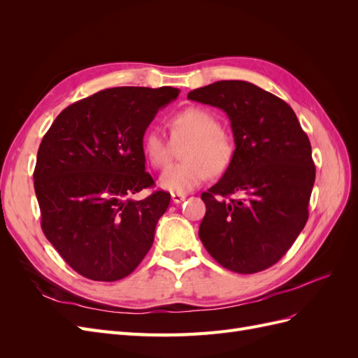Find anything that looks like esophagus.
<instances>
[{"label": "esophagus", "instance_id": "obj_1", "mask_svg": "<svg viewBox=\"0 0 358 358\" xmlns=\"http://www.w3.org/2000/svg\"><path fill=\"white\" fill-rule=\"evenodd\" d=\"M185 199H187V194H171V201L176 204L182 203Z\"/></svg>", "mask_w": 358, "mask_h": 358}]
</instances>
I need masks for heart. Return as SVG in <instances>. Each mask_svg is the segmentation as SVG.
Wrapping results in <instances>:
<instances>
[{"instance_id": "1", "label": "heart", "mask_w": 358, "mask_h": 358, "mask_svg": "<svg viewBox=\"0 0 358 358\" xmlns=\"http://www.w3.org/2000/svg\"><path fill=\"white\" fill-rule=\"evenodd\" d=\"M173 142L188 138L182 149L183 161L169 167L159 178V187L173 194H187L200 187L209 175L218 176L230 167L234 142L221 128L220 119L204 107L191 106L169 119ZM143 154L150 166L162 170L170 162V145L158 129L143 138Z\"/></svg>"}]
</instances>
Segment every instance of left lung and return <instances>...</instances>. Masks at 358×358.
<instances>
[{"instance_id":"8db88e82","label":"left lung","mask_w":358,"mask_h":358,"mask_svg":"<svg viewBox=\"0 0 358 358\" xmlns=\"http://www.w3.org/2000/svg\"><path fill=\"white\" fill-rule=\"evenodd\" d=\"M188 99L222 109L236 143L230 167L201 194L200 241L231 272H262L287 254L309 218L315 164L308 134L284 100L254 83L220 80Z\"/></svg>"}]
</instances>
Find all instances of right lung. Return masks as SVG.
<instances>
[{
	"instance_id": "1",
	"label": "right lung",
	"mask_w": 358,
	"mask_h": 358,
	"mask_svg": "<svg viewBox=\"0 0 358 358\" xmlns=\"http://www.w3.org/2000/svg\"><path fill=\"white\" fill-rule=\"evenodd\" d=\"M178 88L121 86L66 107L43 137L34 169L41 230L73 270L103 282L128 276L154 243L170 194L145 171L143 136Z\"/></svg>"
}]
</instances>
